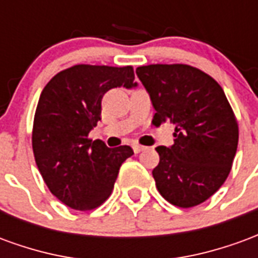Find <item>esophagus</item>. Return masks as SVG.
<instances>
[{
  "label": "esophagus",
  "mask_w": 258,
  "mask_h": 258,
  "mask_svg": "<svg viewBox=\"0 0 258 258\" xmlns=\"http://www.w3.org/2000/svg\"><path fill=\"white\" fill-rule=\"evenodd\" d=\"M133 149H134L135 153H140V152H142L145 149V146L140 145V144H134V145H133Z\"/></svg>",
  "instance_id": "obj_1"
}]
</instances>
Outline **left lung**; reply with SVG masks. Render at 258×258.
I'll return each mask as SVG.
<instances>
[{
    "instance_id": "1",
    "label": "left lung",
    "mask_w": 258,
    "mask_h": 258,
    "mask_svg": "<svg viewBox=\"0 0 258 258\" xmlns=\"http://www.w3.org/2000/svg\"><path fill=\"white\" fill-rule=\"evenodd\" d=\"M137 76L156 110L152 124H175L173 146L156 148L157 190L177 207L203 203L225 182L238 148V121L221 85L182 63L140 66Z\"/></svg>"
}]
</instances>
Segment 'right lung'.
<instances>
[{
	"label": "right lung",
	"mask_w": 258,
	"mask_h": 258,
	"mask_svg": "<svg viewBox=\"0 0 258 258\" xmlns=\"http://www.w3.org/2000/svg\"><path fill=\"white\" fill-rule=\"evenodd\" d=\"M133 66L74 64L44 87L37 103L31 145L36 164L53 196L74 210H94L110 196L131 146L110 149L90 131L101 120L107 91L131 88Z\"/></svg>",
	"instance_id": "add662e5"
}]
</instances>
